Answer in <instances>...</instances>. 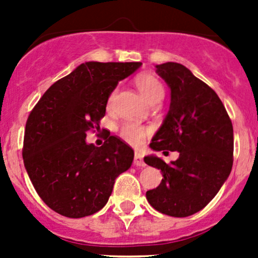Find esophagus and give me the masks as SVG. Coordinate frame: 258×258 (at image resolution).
I'll return each mask as SVG.
<instances>
[{"label":"esophagus","instance_id":"34e87169","mask_svg":"<svg viewBox=\"0 0 258 258\" xmlns=\"http://www.w3.org/2000/svg\"><path fill=\"white\" fill-rule=\"evenodd\" d=\"M134 165L135 166H140V167H145V166H146V163H145V161H144V157H142V155L140 152L135 153Z\"/></svg>","mask_w":258,"mask_h":258}]
</instances>
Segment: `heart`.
I'll list each match as a JSON object with an SVG mask.
<instances>
[{
    "label": "heart",
    "mask_w": 258,
    "mask_h": 258,
    "mask_svg": "<svg viewBox=\"0 0 258 258\" xmlns=\"http://www.w3.org/2000/svg\"><path fill=\"white\" fill-rule=\"evenodd\" d=\"M135 83L141 95L144 96L146 100L151 103V105H158L162 101L163 96H165V90H163L162 83L156 79L153 75L151 74H141L135 79ZM114 96H116V91H113L110 95L107 101V106L111 107L114 101ZM118 134L123 141L132 146H140L144 144L146 136L148 134V130L146 127L141 126L135 122H124L121 124L118 130Z\"/></svg>",
    "instance_id": "obj_1"
}]
</instances>
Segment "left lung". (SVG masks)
Masks as SVG:
<instances>
[{"mask_svg":"<svg viewBox=\"0 0 258 258\" xmlns=\"http://www.w3.org/2000/svg\"><path fill=\"white\" fill-rule=\"evenodd\" d=\"M156 72L171 88V103L150 147L163 153L178 151L179 157L166 163L146 156L145 162L163 176L146 199L163 215L187 217L206 207L230 176L232 122L217 93L183 64L166 62L157 64Z\"/></svg>","mask_w":258,"mask_h":258,"instance_id":"obj_1","label":"left lung"}]
</instances>
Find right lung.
I'll return each mask as SVG.
<instances>
[{"label": "right lung", "instance_id": "right-lung-1", "mask_svg": "<svg viewBox=\"0 0 258 258\" xmlns=\"http://www.w3.org/2000/svg\"><path fill=\"white\" fill-rule=\"evenodd\" d=\"M141 62H86L43 93L26 122L23 163L38 196L54 212L70 218L100 211L114 179L128 170L134 150L119 137L101 147L86 142L100 128L106 105L118 81Z\"/></svg>", "mask_w": 258, "mask_h": 258}]
</instances>
